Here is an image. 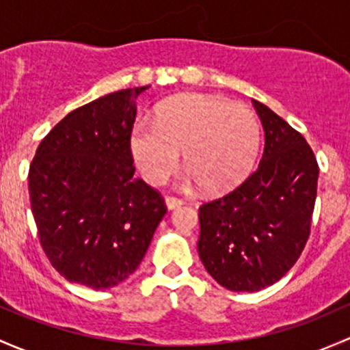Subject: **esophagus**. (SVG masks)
<instances>
[{
    "label": "esophagus",
    "instance_id": "obj_1",
    "mask_svg": "<svg viewBox=\"0 0 350 350\" xmlns=\"http://www.w3.org/2000/svg\"><path fill=\"white\" fill-rule=\"evenodd\" d=\"M164 201H165V206H167V209H176L183 204L181 200H178V198H172V196H165Z\"/></svg>",
    "mask_w": 350,
    "mask_h": 350
}]
</instances>
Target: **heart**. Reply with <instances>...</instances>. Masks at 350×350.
<instances>
[{
	"label": "heart",
	"instance_id": "1",
	"mask_svg": "<svg viewBox=\"0 0 350 350\" xmlns=\"http://www.w3.org/2000/svg\"><path fill=\"white\" fill-rule=\"evenodd\" d=\"M260 124L255 113L216 95L186 94L159 105L156 122L139 120L131 131V152L150 185H163L178 165L183 186L203 185L218 194L240 185L255 164Z\"/></svg>",
	"mask_w": 350,
	"mask_h": 350
}]
</instances>
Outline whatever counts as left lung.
<instances>
[{"instance_id":"1","label":"left lung","mask_w":350,"mask_h":350,"mask_svg":"<svg viewBox=\"0 0 350 350\" xmlns=\"http://www.w3.org/2000/svg\"><path fill=\"white\" fill-rule=\"evenodd\" d=\"M265 131L258 167L237 189L200 208L198 253L233 292H256L295 265L310 234L319 164L304 135L253 100Z\"/></svg>"}]
</instances>
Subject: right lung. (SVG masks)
Returning <instances> with one entry per match:
<instances>
[{"label":"right lung","mask_w":350,"mask_h":350,"mask_svg":"<svg viewBox=\"0 0 350 350\" xmlns=\"http://www.w3.org/2000/svg\"><path fill=\"white\" fill-rule=\"evenodd\" d=\"M146 87L72 110L45 135L29 164L38 238L68 282L102 290L135 271L164 218V198L134 176L131 131Z\"/></svg>","instance_id":"1"}]
</instances>
